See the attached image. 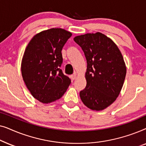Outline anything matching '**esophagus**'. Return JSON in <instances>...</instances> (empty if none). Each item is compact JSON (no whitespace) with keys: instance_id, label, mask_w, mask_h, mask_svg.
Masks as SVG:
<instances>
[{"instance_id":"esophagus-1","label":"esophagus","mask_w":146,"mask_h":146,"mask_svg":"<svg viewBox=\"0 0 146 146\" xmlns=\"http://www.w3.org/2000/svg\"><path fill=\"white\" fill-rule=\"evenodd\" d=\"M70 78H72V80H75L76 78V74H72V75H71L70 76Z\"/></svg>"}]
</instances>
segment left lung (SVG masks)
<instances>
[{
  "label": "left lung",
  "mask_w": 146,
  "mask_h": 146,
  "mask_svg": "<svg viewBox=\"0 0 146 146\" xmlns=\"http://www.w3.org/2000/svg\"><path fill=\"white\" fill-rule=\"evenodd\" d=\"M74 40L87 61L86 86L80 96L88 108L102 110L116 100L122 88L126 75L122 55L116 44L100 33L77 36Z\"/></svg>",
  "instance_id": "1"
}]
</instances>
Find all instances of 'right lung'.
Listing matches in <instances>:
<instances>
[{
    "label": "right lung",
    "instance_id": "right-lung-1",
    "mask_svg": "<svg viewBox=\"0 0 146 146\" xmlns=\"http://www.w3.org/2000/svg\"><path fill=\"white\" fill-rule=\"evenodd\" d=\"M72 33L51 29L36 35L26 48L21 64L23 80L33 96L42 103L60 98L71 80L60 69L62 49Z\"/></svg>",
    "mask_w": 146,
    "mask_h": 146
}]
</instances>
